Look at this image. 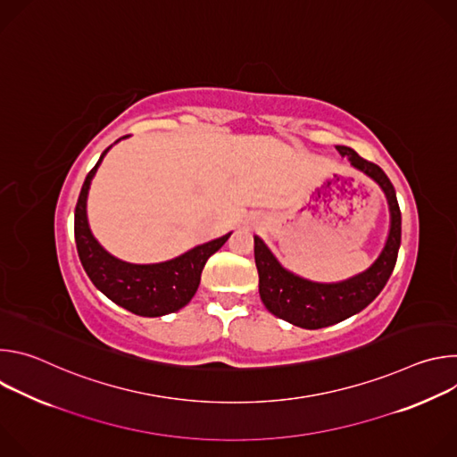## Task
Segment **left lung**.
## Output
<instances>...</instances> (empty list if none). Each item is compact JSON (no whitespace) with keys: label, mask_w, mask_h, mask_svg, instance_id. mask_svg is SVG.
Listing matches in <instances>:
<instances>
[{"label":"left lung","mask_w":457,"mask_h":457,"mask_svg":"<svg viewBox=\"0 0 457 457\" xmlns=\"http://www.w3.org/2000/svg\"><path fill=\"white\" fill-rule=\"evenodd\" d=\"M337 150L383 189L390 212V229L385 247L369 270L335 284L311 282L293 275L280 266L268 245L254 237L260 298L270 312L303 329L328 328L365 309L393 275L402 244V212L393 182L378 164L365 161L353 148L337 146Z\"/></svg>","instance_id":"1"}]
</instances>
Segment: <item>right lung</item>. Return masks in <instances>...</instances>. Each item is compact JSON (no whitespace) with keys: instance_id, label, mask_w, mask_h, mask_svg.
<instances>
[{"instance_id":"obj_1","label":"right lung","mask_w":457,"mask_h":457,"mask_svg":"<svg viewBox=\"0 0 457 457\" xmlns=\"http://www.w3.org/2000/svg\"><path fill=\"white\" fill-rule=\"evenodd\" d=\"M120 139H126V136ZM110 148L112 146L101 154L97 164L87 175L76 204L74 235L79 260L92 284L113 303L129 312L139 316H164L175 312L197 293L208 258L226 244L231 233L159 264H129L112 256L94 238L87 219L90 182Z\"/></svg>"}]
</instances>
